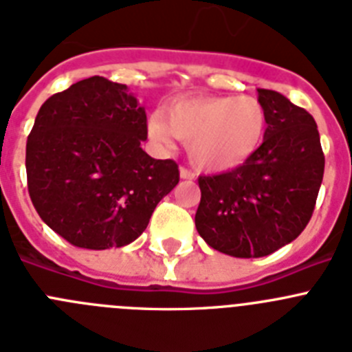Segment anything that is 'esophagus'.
Wrapping results in <instances>:
<instances>
[{
	"label": "esophagus",
	"instance_id": "1",
	"mask_svg": "<svg viewBox=\"0 0 352 352\" xmlns=\"http://www.w3.org/2000/svg\"><path fill=\"white\" fill-rule=\"evenodd\" d=\"M179 178H182V179H194L195 174L192 173L190 169H186V167H179Z\"/></svg>",
	"mask_w": 352,
	"mask_h": 352
}]
</instances>
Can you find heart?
Here are the masks:
<instances>
[{
	"mask_svg": "<svg viewBox=\"0 0 352 352\" xmlns=\"http://www.w3.org/2000/svg\"><path fill=\"white\" fill-rule=\"evenodd\" d=\"M266 129V109L250 95L185 96L148 121L149 138L166 148H173L174 138L186 142L188 160L204 173L243 166L261 148Z\"/></svg>",
	"mask_w": 352,
	"mask_h": 352,
	"instance_id": "b5f03b06",
	"label": "heart"
}]
</instances>
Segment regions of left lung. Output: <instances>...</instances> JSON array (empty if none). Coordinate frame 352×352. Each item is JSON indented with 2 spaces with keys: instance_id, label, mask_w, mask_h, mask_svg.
I'll return each mask as SVG.
<instances>
[{
  "instance_id": "8db88e82",
  "label": "left lung",
  "mask_w": 352,
  "mask_h": 352,
  "mask_svg": "<svg viewBox=\"0 0 352 352\" xmlns=\"http://www.w3.org/2000/svg\"><path fill=\"white\" fill-rule=\"evenodd\" d=\"M268 129L257 153L229 173L201 176L195 227L214 250L264 257L301 234L314 213L324 155L314 118L280 93L257 89Z\"/></svg>"
}]
</instances>
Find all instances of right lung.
<instances>
[{"mask_svg": "<svg viewBox=\"0 0 352 352\" xmlns=\"http://www.w3.org/2000/svg\"><path fill=\"white\" fill-rule=\"evenodd\" d=\"M146 111L126 84L95 76L43 102L26 144L28 190L40 219L68 243L125 247L179 182L176 162L155 160Z\"/></svg>", "mask_w": 352, "mask_h": 352, "instance_id": "right-lung-1", "label": "right lung"}]
</instances>
